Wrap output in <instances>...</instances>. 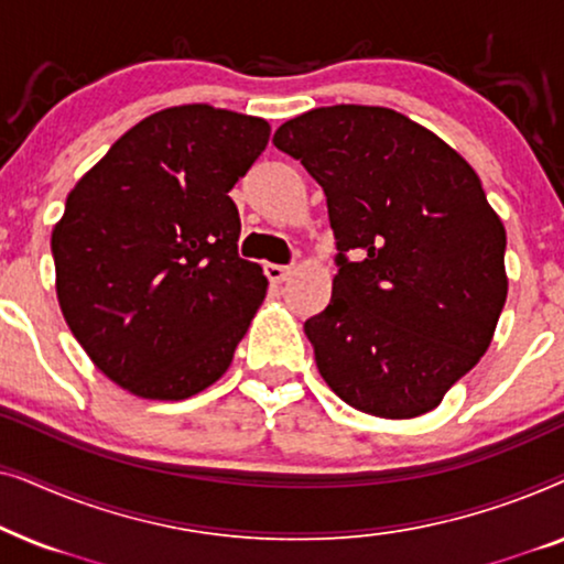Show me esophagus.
<instances>
[{
  "label": "esophagus",
  "instance_id": "obj_1",
  "mask_svg": "<svg viewBox=\"0 0 564 564\" xmlns=\"http://www.w3.org/2000/svg\"><path fill=\"white\" fill-rule=\"evenodd\" d=\"M264 272H267L269 282H272V284H282V282H288L290 276H292V269L290 267H280V264H267Z\"/></svg>",
  "mask_w": 564,
  "mask_h": 564
}]
</instances>
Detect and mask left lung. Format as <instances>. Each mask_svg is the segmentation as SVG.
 <instances>
[{
	"label": "left lung",
	"instance_id": "8db88e82",
	"mask_svg": "<svg viewBox=\"0 0 564 564\" xmlns=\"http://www.w3.org/2000/svg\"><path fill=\"white\" fill-rule=\"evenodd\" d=\"M274 145L326 192L341 251L330 305L305 321L321 377L377 419L434 411L488 351L508 295L506 228L480 176L388 107H315ZM349 248L366 259L346 262Z\"/></svg>",
	"mask_w": 564,
	"mask_h": 564
}]
</instances>
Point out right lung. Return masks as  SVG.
I'll use <instances>...</instances> for the list:
<instances>
[{
    "label": "right lung",
    "instance_id": "obj_1",
    "mask_svg": "<svg viewBox=\"0 0 564 564\" xmlns=\"http://www.w3.org/2000/svg\"><path fill=\"white\" fill-rule=\"evenodd\" d=\"M269 122L213 105L143 118L74 184L53 226L56 297L95 367L130 395L184 400L218 382L267 295L238 257L228 192Z\"/></svg>",
    "mask_w": 564,
    "mask_h": 564
}]
</instances>
